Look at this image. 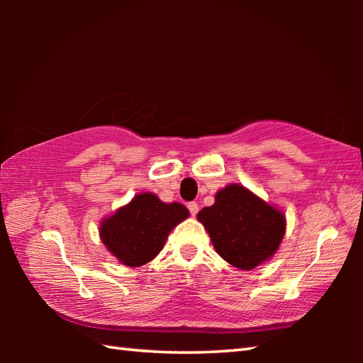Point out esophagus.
I'll use <instances>...</instances> for the list:
<instances>
[{
  "label": "esophagus",
  "mask_w": 363,
  "mask_h": 363,
  "mask_svg": "<svg viewBox=\"0 0 363 363\" xmlns=\"http://www.w3.org/2000/svg\"><path fill=\"white\" fill-rule=\"evenodd\" d=\"M187 208H189V211H190V214H192V216H195V214L199 213V203H196V201H190Z\"/></svg>",
  "instance_id": "obj_1"
}]
</instances>
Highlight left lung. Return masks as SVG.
I'll return each instance as SVG.
<instances>
[{"instance_id":"8db88e82","label":"left lung","mask_w":363,"mask_h":363,"mask_svg":"<svg viewBox=\"0 0 363 363\" xmlns=\"http://www.w3.org/2000/svg\"><path fill=\"white\" fill-rule=\"evenodd\" d=\"M216 253L230 266L251 270L277 253L286 230L284 211L242 184H229L199 211Z\"/></svg>"}]
</instances>
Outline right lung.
Returning a JSON list of instances; mask_svg holds the SVG:
<instances>
[{
  "label": "right lung",
  "instance_id": "obj_1",
  "mask_svg": "<svg viewBox=\"0 0 363 363\" xmlns=\"http://www.w3.org/2000/svg\"><path fill=\"white\" fill-rule=\"evenodd\" d=\"M189 214L177 201L164 203L155 194L140 192L101 220L99 237L123 266L139 267L155 259L169 232Z\"/></svg>",
  "mask_w": 363,
  "mask_h": 363
}]
</instances>
